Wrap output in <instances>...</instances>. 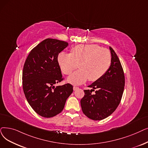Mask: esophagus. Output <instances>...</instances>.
<instances>
[{"mask_svg":"<svg viewBox=\"0 0 148 148\" xmlns=\"http://www.w3.org/2000/svg\"><path fill=\"white\" fill-rule=\"evenodd\" d=\"M78 89H79V87L76 86H74V87H73V89H74V91H75V90Z\"/></svg>","mask_w":148,"mask_h":148,"instance_id":"obj_1","label":"esophagus"}]
</instances>
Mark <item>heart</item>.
Here are the masks:
<instances>
[{"mask_svg":"<svg viewBox=\"0 0 148 148\" xmlns=\"http://www.w3.org/2000/svg\"><path fill=\"white\" fill-rule=\"evenodd\" d=\"M112 57L110 51L97 45H77L71 50V54L60 53L58 62L62 73L69 75L68 78L73 84H80L89 79L95 82L102 77L110 69Z\"/></svg>","mask_w":148,"mask_h":148,"instance_id":"b5f03b06","label":"heart"}]
</instances>
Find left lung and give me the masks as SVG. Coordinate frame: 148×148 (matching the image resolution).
Listing matches in <instances>:
<instances>
[{
    "label": "left lung",
    "mask_w": 148,
    "mask_h": 148,
    "mask_svg": "<svg viewBox=\"0 0 148 148\" xmlns=\"http://www.w3.org/2000/svg\"><path fill=\"white\" fill-rule=\"evenodd\" d=\"M110 49L112 57L110 69L102 77L88 86L92 89L84 90L85 95L80 100L83 114L94 120H101L112 114L119 105L124 91L123 68L114 49L111 47Z\"/></svg>",
    "instance_id": "obj_1"
}]
</instances>
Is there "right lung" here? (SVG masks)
Segmentation results:
<instances>
[{
  "label": "right lung",
  "mask_w": 148,
  "mask_h": 148,
  "mask_svg": "<svg viewBox=\"0 0 148 148\" xmlns=\"http://www.w3.org/2000/svg\"><path fill=\"white\" fill-rule=\"evenodd\" d=\"M68 45L65 41L47 38L32 49L22 73L23 90L28 103L40 116L50 118L60 113L73 86L63 80L58 62L59 54Z\"/></svg>",
  "instance_id": "1"
}]
</instances>
